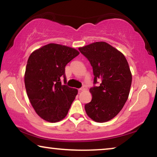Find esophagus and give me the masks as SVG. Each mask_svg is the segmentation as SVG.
Here are the masks:
<instances>
[{
    "instance_id": "34e87169",
    "label": "esophagus",
    "mask_w": 157,
    "mask_h": 157,
    "mask_svg": "<svg viewBox=\"0 0 157 157\" xmlns=\"http://www.w3.org/2000/svg\"><path fill=\"white\" fill-rule=\"evenodd\" d=\"M86 89V86H83L81 88H80V89H79V91H85V90Z\"/></svg>"
}]
</instances>
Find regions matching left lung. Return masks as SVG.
<instances>
[{
	"label": "left lung",
	"instance_id": "left-lung-1",
	"mask_svg": "<svg viewBox=\"0 0 157 157\" xmlns=\"http://www.w3.org/2000/svg\"><path fill=\"white\" fill-rule=\"evenodd\" d=\"M78 50L89 61L94 75V86L90 89L92 99L85 105L86 112L96 122L108 121L127 101L132 81L128 62L120 51L106 42L93 43ZM96 83L100 84L95 86Z\"/></svg>",
	"mask_w": 157,
	"mask_h": 157
}]
</instances>
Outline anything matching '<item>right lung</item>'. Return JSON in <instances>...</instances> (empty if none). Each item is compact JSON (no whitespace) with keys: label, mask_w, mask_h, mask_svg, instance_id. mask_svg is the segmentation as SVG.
<instances>
[{"label":"right lung","mask_w":157,"mask_h":157,"mask_svg":"<svg viewBox=\"0 0 157 157\" xmlns=\"http://www.w3.org/2000/svg\"><path fill=\"white\" fill-rule=\"evenodd\" d=\"M78 54L74 48L49 44L30 55L25 86L32 106L43 119L54 123L67 115L78 90L66 85L65 67ZM62 78L64 85L61 84Z\"/></svg>","instance_id":"obj_1"}]
</instances>
